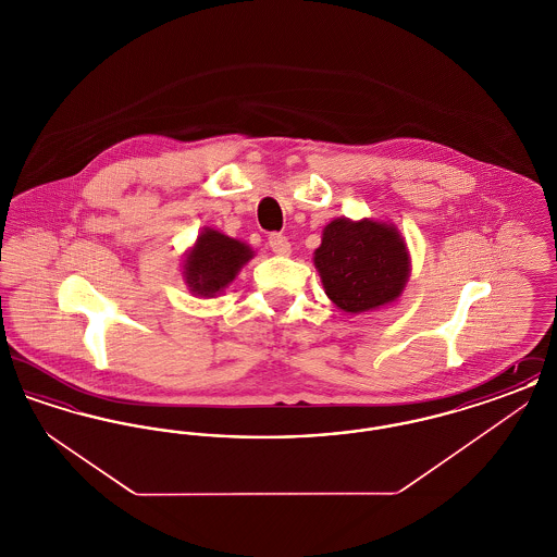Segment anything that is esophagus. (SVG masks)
<instances>
[{
    "label": "esophagus",
    "mask_w": 557,
    "mask_h": 557,
    "mask_svg": "<svg viewBox=\"0 0 557 557\" xmlns=\"http://www.w3.org/2000/svg\"><path fill=\"white\" fill-rule=\"evenodd\" d=\"M269 248L275 255H280V257H288L290 255V242H288L286 236H282V234H271L269 236Z\"/></svg>",
    "instance_id": "1"
}]
</instances>
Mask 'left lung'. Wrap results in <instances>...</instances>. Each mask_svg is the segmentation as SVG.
I'll return each mask as SVG.
<instances>
[{"label":"left lung","instance_id":"8db88e82","mask_svg":"<svg viewBox=\"0 0 557 557\" xmlns=\"http://www.w3.org/2000/svg\"><path fill=\"white\" fill-rule=\"evenodd\" d=\"M313 263L327 298L345 313H366L397 300L411 265L393 223L334 219L323 227Z\"/></svg>","mask_w":557,"mask_h":557}]
</instances>
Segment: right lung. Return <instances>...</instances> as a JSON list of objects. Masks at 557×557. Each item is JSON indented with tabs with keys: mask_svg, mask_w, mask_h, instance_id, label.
Here are the masks:
<instances>
[{
	"mask_svg": "<svg viewBox=\"0 0 557 557\" xmlns=\"http://www.w3.org/2000/svg\"><path fill=\"white\" fill-rule=\"evenodd\" d=\"M252 259L250 246L205 227L184 261V277L189 290L212 298L225 290L239 269Z\"/></svg>",
	"mask_w": 557,
	"mask_h": 557,
	"instance_id": "obj_1",
	"label": "right lung"
}]
</instances>
